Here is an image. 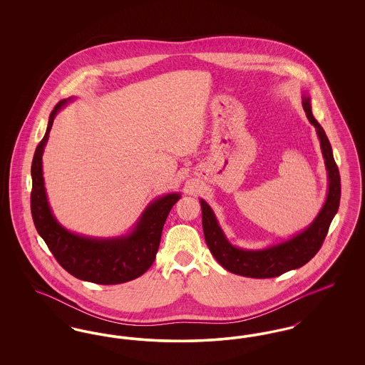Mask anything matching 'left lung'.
Masks as SVG:
<instances>
[{
	"label": "left lung",
	"mask_w": 365,
	"mask_h": 365,
	"mask_svg": "<svg viewBox=\"0 0 365 365\" xmlns=\"http://www.w3.org/2000/svg\"><path fill=\"white\" fill-rule=\"evenodd\" d=\"M302 106L308 120L314 125L317 137L320 139V148L329 174L327 200L312 225H309L307 230L289 241L260 250L241 249L228 242L213 210L204 200H200L202 209V228L209 250L217 262L232 274L247 278H275L305 265L322 247L331 222L338 212L341 200V178L332 156L330 140L323 127L313 118L311 97L308 94H302Z\"/></svg>",
	"instance_id": "obj_1"
}]
</instances>
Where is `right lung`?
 <instances>
[{
    "instance_id": "1",
    "label": "right lung",
    "mask_w": 365,
    "mask_h": 365,
    "mask_svg": "<svg viewBox=\"0 0 365 365\" xmlns=\"http://www.w3.org/2000/svg\"><path fill=\"white\" fill-rule=\"evenodd\" d=\"M72 98L61 100L49 116L46 133L31 164V215L35 228L54 259L72 277L97 284H119L143 275L156 259L161 231L180 194L170 192L150 202L134 230L118 238H90L70 232L53 216L42 175V155L57 112Z\"/></svg>"
}]
</instances>
